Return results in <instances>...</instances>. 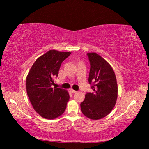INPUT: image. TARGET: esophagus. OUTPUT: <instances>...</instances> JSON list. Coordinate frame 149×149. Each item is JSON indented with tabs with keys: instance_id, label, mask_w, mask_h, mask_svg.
Here are the masks:
<instances>
[{
	"instance_id": "34e87169",
	"label": "esophagus",
	"mask_w": 149,
	"mask_h": 149,
	"mask_svg": "<svg viewBox=\"0 0 149 149\" xmlns=\"http://www.w3.org/2000/svg\"><path fill=\"white\" fill-rule=\"evenodd\" d=\"M70 91H71V93H76V92H77V91H75V90H74V89H70Z\"/></svg>"
}]
</instances>
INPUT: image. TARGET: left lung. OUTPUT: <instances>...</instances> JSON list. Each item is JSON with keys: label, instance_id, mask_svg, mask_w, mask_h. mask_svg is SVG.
Segmentation results:
<instances>
[{"label": "left lung", "instance_id": "8db88e82", "mask_svg": "<svg viewBox=\"0 0 149 149\" xmlns=\"http://www.w3.org/2000/svg\"><path fill=\"white\" fill-rule=\"evenodd\" d=\"M90 62L88 78L93 93H87L81 103L83 114L90 119L104 118L113 109L118 98V84L109 63L96 53H87Z\"/></svg>", "mask_w": 149, "mask_h": 149}]
</instances>
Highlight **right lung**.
Masks as SVG:
<instances>
[{
  "label": "right lung",
  "mask_w": 149,
  "mask_h": 149,
  "mask_svg": "<svg viewBox=\"0 0 149 149\" xmlns=\"http://www.w3.org/2000/svg\"><path fill=\"white\" fill-rule=\"evenodd\" d=\"M71 52L49 50L37 58L26 78V89L35 111L42 118L53 119L65 112L70 100L68 91L52 88L60 66Z\"/></svg>",
  "instance_id": "1"
}]
</instances>
